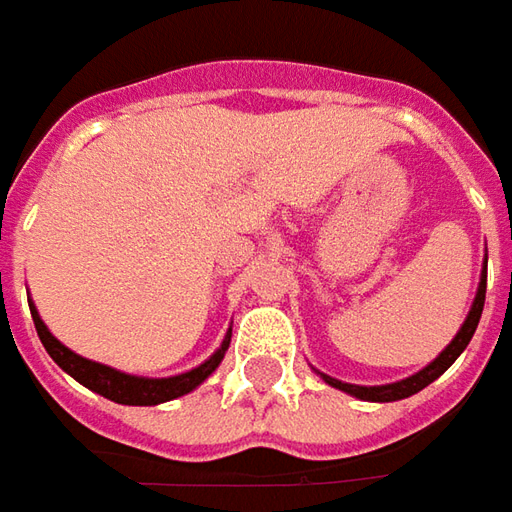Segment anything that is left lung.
<instances>
[{
	"label": "left lung",
	"mask_w": 512,
	"mask_h": 512,
	"mask_svg": "<svg viewBox=\"0 0 512 512\" xmlns=\"http://www.w3.org/2000/svg\"><path fill=\"white\" fill-rule=\"evenodd\" d=\"M485 291H487V260H485V269H482V280H479V291H476V297H473V306H470V311H467L462 328L456 331V337L450 340L448 348H445V351H442L431 365H425L422 371H416L414 377L399 379V382H388V385H351V382L328 377V374H320V371H317V374L326 379L331 388H340V391H345V394H351V397H357V399H365V402H397V399L414 397V394H419L422 388H428L433 379L442 377L450 365L456 362V357L465 351L467 343H470V337H473V331H476V326H479L482 309H485Z\"/></svg>",
	"instance_id": "obj_1"
}]
</instances>
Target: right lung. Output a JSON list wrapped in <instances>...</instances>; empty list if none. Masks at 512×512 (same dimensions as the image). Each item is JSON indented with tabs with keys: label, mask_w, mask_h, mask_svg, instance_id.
Wrapping results in <instances>:
<instances>
[{
	"label": "right lung",
	"mask_w": 512,
	"mask_h": 512,
	"mask_svg": "<svg viewBox=\"0 0 512 512\" xmlns=\"http://www.w3.org/2000/svg\"><path fill=\"white\" fill-rule=\"evenodd\" d=\"M30 314H33V326L39 331V340L45 345V351L53 357V362L67 371L70 377L81 382L84 388L96 391L101 397L113 399L118 405H161V402H169V399H178L195 391L201 385L203 379L209 377L218 365H221L223 354L229 348V337L232 331L226 334V340L221 343V348L209 357L206 362H201L198 368L186 371V374H178V377H133V374H124V371H115L110 365H101V362L87 360V357H79L76 351H70L67 345H62L50 328L45 326V320L39 317L36 306L30 303Z\"/></svg>",
	"instance_id": "1"
}]
</instances>
